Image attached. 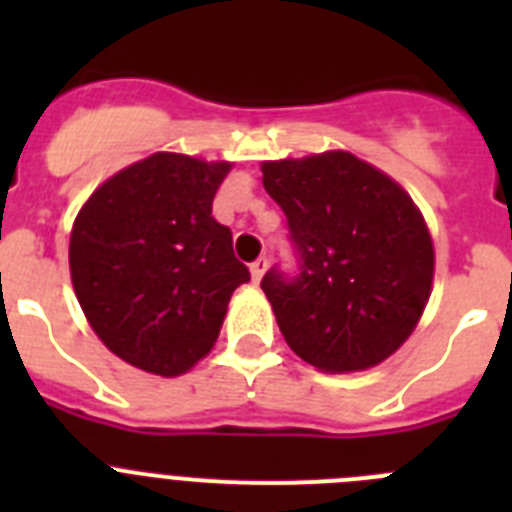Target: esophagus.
Instances as JSON below:
<instances>
[{"mask_svg":"<svg viewBox=\"0 0 512 512\" xmlns=\"http://www.w3.org/2000/svg\"><path fill=\"white\" fill-rule=\"evenodd\" d=\"M266 264H269V261L266 259H256L251 264V279H253V284H259L261 282V277H264V271H266Z\"/></svg>","mask_w":512,"mask_h":512,"instance_id":"34e87169","label":"esophagus"}]
</instances>
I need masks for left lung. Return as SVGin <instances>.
Masks as SVG:
<instances>
[{
    "instance_id": "1",
    "label": "left lung",
    "mask_w": 512,
    "mask_h": 512,
    "mask_svg": "<svg viewBox=\"0 0 512 512\" xmlns=\"http://www.w3.org/2000/svg\"><path fill=\"white\" fill-rule=\"evenodd\" d=\"M287 215L297 274L261 289L284 341L320 372L377 366L408 341L431 297L433 241L410 194L354 153L264 161Z\"/></svg>"
}]
</instances>
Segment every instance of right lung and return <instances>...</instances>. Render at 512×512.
<instances>
[{
	"instance_id": "add662e5",
	"label": "right lung",
	"mask_w": 512,
	"mask_h": 512,
	"mask_svg": "<svg viewBox=\"0 0 512 512\" xmlns=\"http://www.w3.org/2000/svg\"><path fill=\"white\" fill-rule=\"evenodd\" d=\"M228 161L153 153L102 184L71 230L79 305L102 343L143 372L179 377L210 354L230 295L251 279L212 217Z\"/></svg>"
}]
</instances>
